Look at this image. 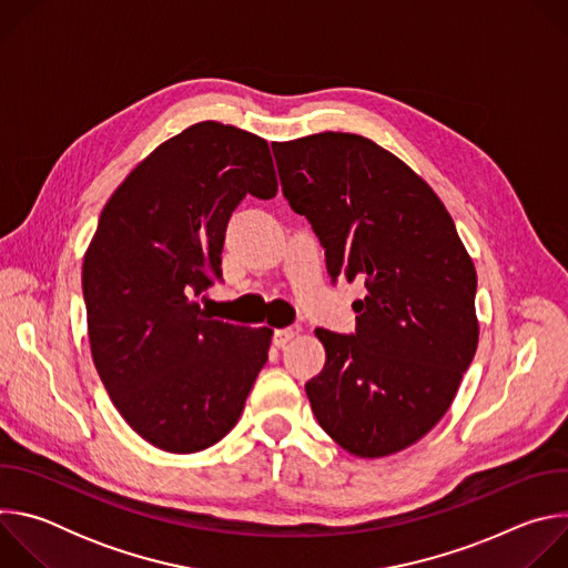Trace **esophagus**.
<instances>
[{
  "mask_svg": "<svg viewBox=\"0 0 568 568\" xmlns=\"http://www.w3.org/2000/svg\"><path fill=\"white\" fill-rule=\"evenodd\" d=\"M296 335H298V331H296V328H281V331H274L272 342H274V346L283 348V346H285V344H290Z\"/></svg>",
  "mask_w": 568,
  "mask_h": 568,
  "instance_id": "obj_1",
  "label": "esophagus"
}]
</instances>
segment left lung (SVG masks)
Masks as SVG:
<instances>
[{"label":"left lung","instance_id":"8db88e82","mask_svg":"<svg viewBox=\"0 0 568 568\" xmlns=\"http://www.w3.org/2000/svg\"><path fill=\"white\" fill-rule=\"evenodd\" d=\"M272 150L333 283L366 287L353 335L314 331L326 366L305 384L312 412L346 452L395 454L447 414L474 359V263L432 186L371 139L318 132Z\"/></svg>","mask_w":568,"mask_h":568}]
</instances>
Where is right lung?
Instances as JSON below:
<instances>
[{"label": "right lung", "mask_w": 568, "mask_h": 568, "mask_svg": "<svg viewBox=\"0 0 568 568\" xmlns=\"http://www.w3.org/2000/svg\"><path fill=\"white\" fill-rule=\"evenodd\" d=\"M278 191L265 139L202 121L154 148L108 200L83 261L94 366L123 420L171 454L237 423L270 328L213 318L195 296L222 278L235 206Z\"/></svg>", "instance_id": "right-lung-1"}]
</instances>
